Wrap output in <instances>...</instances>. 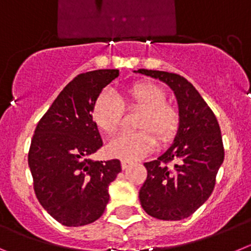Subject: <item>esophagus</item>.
<instances>
[{"label": "esophagus", "instance_id": "1", "mask_svg": "<svg viewBox=\"0 0 251 251\" xmlns=\"http://www.w3.org/2000/svg\"><path fill=\"white\" fill-rule=\"evenodd\" d=\"M132 164H134V162L130 161V160H121V166H123L124 170H126L127 168H130Z\"/></svg>", "mask_w": 251, "mask_h": 251}]
</instances>
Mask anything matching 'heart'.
Wrapping results in <instances>:
<instances>
[{
    "instance_id": "obj_1",
    "label": "heart",
    "mask_w": 251,
    "mask_h": 251,
    "mask_svg": "<svg viewBox=\"0 0 251 251\" xmlns=\"http://www.w3.org/2000/svg\"><path fill=\"white\" fill-rule=\"evenodd\" d=\"M166 100V92L153 82H137L121 92V99L111 92H102L95 100L91 116L95 125L105 134H115L121 125L124 106L141 109L136 132H124L111 140L107 150L123 160H137L156 145L155 133L161 142L170 141L179 128V110Z\"/></svg>"
}]
</instances>
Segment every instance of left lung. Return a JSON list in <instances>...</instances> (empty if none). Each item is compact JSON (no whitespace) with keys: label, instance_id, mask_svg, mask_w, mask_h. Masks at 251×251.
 Listing matches in <instances>:
<instances>
[{"label":"left lung","instance_id":"left-lung-1","mask_svg":"<svg viewBox=\"0 0 251 251\" xmlns=\"http://www.w3.org/2000/svg\"><path fill=\"white\" fill-rule=\"evenodd\" d=\"M170 86L179 105L180 123L170 148L145 162L148 177L139 191L142 209L160 220L189 218L206 201L224 161V146L215 115L185 77L156 70H137ZM173 162L171 167L168 166Z\"/></svg>","mask_w":251,"mask_h":251}]
</instances>
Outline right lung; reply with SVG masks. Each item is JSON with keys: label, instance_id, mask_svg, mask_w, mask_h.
<instances>
[{"label": "right lung", "instance_id": "obj_1", "mask_svg": "<svg viewBox=\"0 0 251 251\" xmlns=\"http://www.w3.org/2000/svg\"><path fill=\"white\" fill-rule=\"evenodd\" d=\"M119 70H95L65 86L36 126L28 151L33 190L40 204L66 226L98 220L109 202V185L120 160L90 159L102 146L91 116L95 100Z\"/></svg>", "mask_w": 251, "mask_h": 251}]
</instances>
